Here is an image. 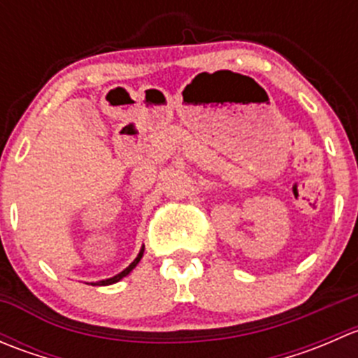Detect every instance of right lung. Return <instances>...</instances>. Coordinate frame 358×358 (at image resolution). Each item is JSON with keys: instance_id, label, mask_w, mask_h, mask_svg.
<instances>
[{"instance_id": "obj_1", "label": "right lung", "mask_w": 358, "mask_h": 358, "mask_svg": "<svg viewBox=\"0 0 358 358\" xmlns=\"http://www.w3.org/2000/svg\"><path fill=\"white\" fill-rule=\"evenodd\" d=\"M143 251H145V248H142V251L138 252V256H136V258H135V262H133L131 265L128 266V268H124V270H122L121 273H117V275H114V277H112V279H107V280H100V282H96L95 286H109V284H114V282H117V280H121L122 277H126V275H128V273L131 272V270L135 268L136 265H138L140 258H142V256H143Z\"/></svg>"}]
</instances>
